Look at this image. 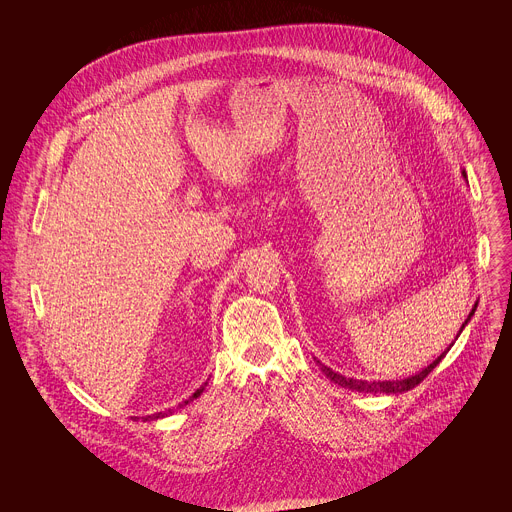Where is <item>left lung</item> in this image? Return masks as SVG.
<instances>
[{
    "mask_svg": "<svg viewBox=\"0 0 512 512\" xmlns=\"http://www.w3.org/2000/svg\"><path fill=\"white\" fill-rule=\"evenodd\" d=\"M474 310H476V306L472 308V312H470V316H468V320L472 318V314H474ZM468 320H466V324H468ZM464 328V326H462ZM462 332V330H460ZM450 350V348H448ZM446 356V352L440 356V358H435L427 369H423L421 373H417L415 377H409V379H403V381H356V379H346V377H342V375H338V373H334V371H330L328 367H324V364L320 362V360H316L320 367H322V373L330 379V381H334V383H338L340 387H346V389H352V391H360V393H405V391H409V389H413V387H417L435 367L437 364L442 362V358Z\"/></svg>",
    "mask_w": 512,
    "mask_h": 512,
    "instance_id": "8db88e82",
    "label": "left lung"
}]
</instances>
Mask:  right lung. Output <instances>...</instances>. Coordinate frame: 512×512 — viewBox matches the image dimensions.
<instances>
[{"mask_svg": "<svg viewBox=\"0 0 512 512\" xmlns=\"http://www.w3.org/2000/svg\"><path fill=\"white\" fill-rule=\"evenodd\" d=\"M204 385H206V383H204ZM204 385H202V387H200V389H196V393H194V395H192V397H190V399H188V401H184V403H182V405H188V403H190V401H192V399H196V397H200V393H202V391H204ZM168 413H172V411H168ZM168 413H156V415H150V417H145V419H158V417H164V415H168Z\"/></svg>", "mask_w": 512, "mask_h": 512, "instance_id": "add662e5", "label": "right lung"}]
</instances>
